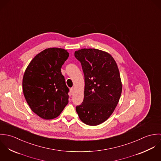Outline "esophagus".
I'll return each mask as SVG.
<instances>
[{
  "label": "esophagus",
  "mask_w": 161,
  "mask_h": 161,
  "mask_svg": "<svg viewBox=\"0 0 161 161\" xmlns=\"http://www.w3.org/2000/svg\"><path fill=\"white\" fill-rule=\"evenodd\" d=\"M73 92H74V88H70V95H72L73 94Z\"/></svg>",
  "instance_id": "obj_1"
}]
</instances>
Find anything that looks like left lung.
<instances>
[{
	"mask_svg": "<svg viewBox=\"0 0 161 161\" xmlns=\"http://www.w3.org/2000/svg\"><path fill=\"white\" fill-rule=\"evenodd\" d=\"M84 74V98L75 107L80 120L90 126L98 125L112 115L119 102L122 84L114 58L97 49L75 51Z\"/></svg>",
	"mask_w": 161,
	"mask_h": 161,
	"instance_id": "left-lung-1",
	"label": "left lung"
}]
</instances>
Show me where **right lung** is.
<instances>
[{"label":"right lung","instance_id":"add662e5","mask_svg":"<svg viewBox=\"0 0 161 161\" xmlns=\"http://www.w3.org/2000/svg\"><path fill=\"white\" fill-rule=\"evenodd\" d=\"M69 55L62 48H47L38 54L25 71L22 87L25 100L42 118H56L69 102V88L61 70Z\"/></svg>","mask_w":161,"mask_h":161}]
</instances>
